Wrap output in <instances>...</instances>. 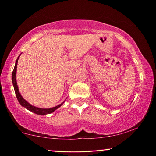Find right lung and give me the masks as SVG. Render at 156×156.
<instances>
[{
	"label": "right lung",
	"instance_id": "obj_1",
	"mask_svg": "<svg viewBox=\"0 0 156 156\" xmlns=\"http://www.w3.org/2000/svg\"><path fill=\"white\" fill-rule=\"evenodd\" d=\"M19 56H20V55H19ZM19 56L18 57L17 60H16V61L14 69H13V73H12V83H13V88H14V90H15V94H16V98H17L18 101H19V102L20 103L21 105L23 106V107H25L26 109L29 110V111L34 112V113H35V114H39V115H45V114L52 113V112H54L55 110H56L58 108L60 107V106L62 105L63 103L59 104L58 106H55V107L50 108V109H40V108L36 107V106L31 105V104H29L25 99H23V98L21 96L20 93H19V88H18L16 80V73L17 63H18V60H19Z\"/></svg>",
	"mask_w": 156,
	"mask_h": 156
}]
</instances>
